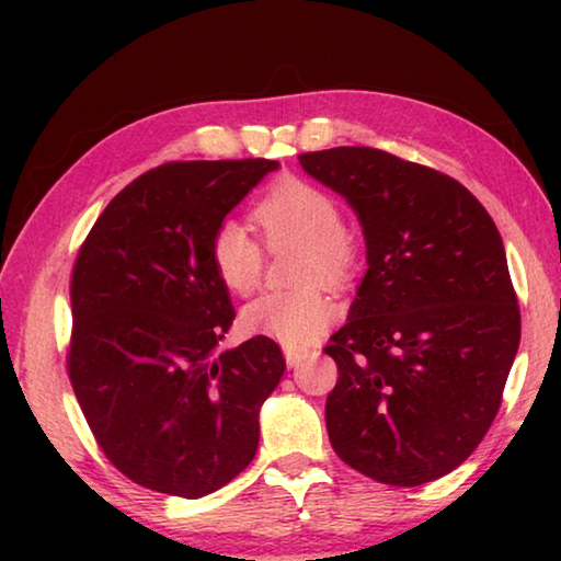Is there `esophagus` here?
<instances>
[{
  "instance_id": "esophagus-1",
  "label": "esophagus",
  "mask_w": 561,
  "mask_h": 561,
  "mask_svg": "<svg viewBox=\"0 0 561 561\" xmlns=\"http://www.w3.org/2000/svg\"><path fill=\"white\" fill-rule=\"evenodd\" d=\"M309 356V351H304V348H294V346H284V358H287V366H299L304 358Z\"/></svg>"
}]
</instances>
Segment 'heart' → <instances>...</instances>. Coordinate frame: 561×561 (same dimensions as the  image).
Listing matches in <instances>:
<instances>
[{
	"label": "heart",
	"instance_id": "obj_1",
	"mask_svg": "<svg viewBox=\"0 0 561 561\" xmlns=\"http://www.w3.org/2000/svg\"><path fill=\"white\" fill-rule=\"evenodd\" d=\"M252 220L272 250L301 242L294 277L307 284L262 294L244 307L242 324L284 346L314 344L336 317L334 299L314 282L341 284L356 267V244L341 225L336 201L309 180L287 175L264 190L252 207ZM207 254L217 279L230 291L244 297L260 287L264 250L244 225L234 220L217 225Z\"/></svg>",
	"mask_w": 561,
	"mask_h": 561
}]
</instances>
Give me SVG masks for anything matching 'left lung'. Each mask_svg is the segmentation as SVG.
<instances>
[{"instance_id": "1", "label": "left lung", "mask_w": 561, "mask_h": 561, "mask_svg": "<svg viewBox=\"0 0 561 561\" xmlns=\"http://www.w3.org/2000/svg\"><path fill=\"white\" fill-rule=\"evenodd\" d=\"M354 207L366 277L329 339L331 448L396 488L470 458L500 411L519 346V307L495 222L450 175L378 148L301 153Z\"/></svg>"}]
</instances>
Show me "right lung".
I'll use <instances>...</instances> for the list:
<instances>
[{
  "label": "right lung",
  "instance_id": "right-lung-1",
  "mask_svg": "<svg viewBox=\"0 0 561 561\" xmlns=\"http://www.w3.org/2000/svg\"><path fill=\"white\" fill-rule=\"evenodd\" d=\"M277 160H187L133 180L71 272L66 366L103 455L136 485L205 497L252 462L282 348L252 336L217 351L234 309L207 244Z\"/></svg>",
  "mask_w": 561,
  "mask_h": 561
}]
</instances>
